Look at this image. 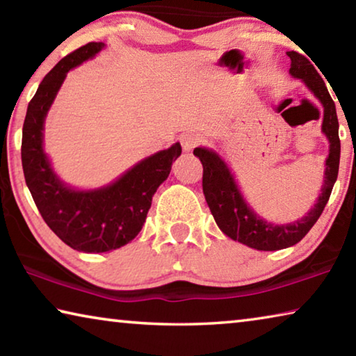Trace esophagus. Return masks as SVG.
<instances>
[{"instance_id":"obj_1","label":"esophagus","mask_w":356,"mask_h":356,"mask_svg":"<svg viewBox=\"0 0 356 356\" xmlns=\"http://www.w3.org/2000/svg\"><path fill=\"white\" fill-rule=\"evenodd\" d=\"M201 140L195 134H184L180 136V144H182V149L185 152H191L196 146H200Z\"/></svg>"}]
</instances>
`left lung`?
<instances>
[{
	"instance_id": "1",
	"label": "left lung",
	"mask_w": 356,
	"mask_h": 356,
	"mask_svg": "<svg viewBox=\"0 0 356 356\" xmlns=\"http://www.w3.org/2000/svg\"><path fill=\"white\" fill-rule=\"evenodd\" d=\"M287 56L291 58L289 74L293 78L303 80L309 91L323 105L322 131L330 141V154L325 161L322 193L314 207L303 218L287 222V225H273V222L261 218L243 200V195L240 193L236 179L229 171L225 160L212 149L196 147L193 150V154L200 156L204 168L202 191L216 225L227 237L259 251H276L298 243L322 215L337 179V171H339L341 141L334 102L325 86L322 76L309 63V59L297 51H287Z\"/></svg>"
}]
</instances>
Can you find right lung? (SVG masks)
<instances>
[{
  "instance_id": "obj_1",
  "label": "right lung",
  "mask_w": 356,
  "mask_h": 356,
  "mask_svg": "<svg viewBox=\"0 0 356 356\" xmlns=\"http://www.w3.org/2000/svg\"><path fill=\"white\" fill-rule=\"evenodd\" d=\"M104 47V42H89L63 58L39 84L23 122L22 165L35 206L65 245L83 252H106L131 242L146 221L156 188L182 154L180 144H172L95 190H75L59 180L44 152L47 113L67 72L94 58Z\"/></svg>"
}]
</instances>
